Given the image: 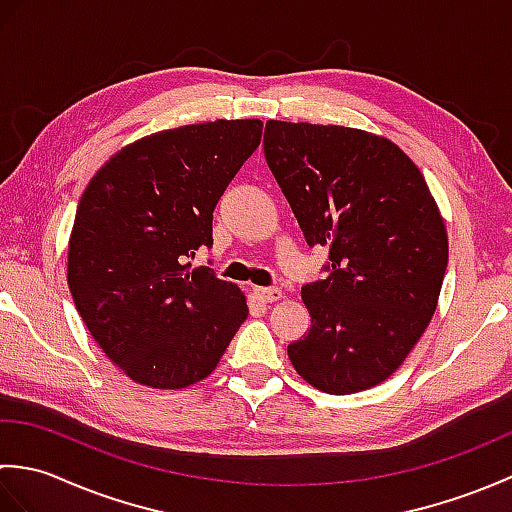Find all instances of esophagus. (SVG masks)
Masks as SVG:
<instances>
[{
    "instance_id": "obj_1",
    "label": "esophagus",
    "mask_w": 512,
    "mask_h": 512,
    "mask_svg": "<svg viewBox=\"0 0 512 512\" xmlns=\"http://www.w3.org/2000/svg\"><path fill=\"white\" fill-rule=\"evenodd\" d=\"M255 295L262 299L264 303H273V301H279L281 299V290L279 288H255Z\"/></svg>"
}]
</instances>
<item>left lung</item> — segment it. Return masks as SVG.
Here are the masks:
<instances>
[{
	"label": "left lung",
	"instance_id": "obj_1",
	"mask_svg": "<svg viewBox=\"0 0 512 512\" xmlns=\"http://www.w3.org/2000/svg\"><path fill=\"white\" fill-rule=\"evenodd\" d=\"M264 156L310 248L330 250L325 279L301 288L308 334L288 345L325 394L383 383L438 306L447 231L420 169L361 129L268 121Z\"/></svg>",
	"mask_w": 512,
	"mask_h": 512
}]
</instances>
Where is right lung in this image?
Listing matches in <instances>:
<instances>
[{"label":"right lung","instance_id":"right-lung-1","mask_svg":"<svg viewBox=\"0 0 512 512\" xmlns=\"http://www.w3.org/2000/svg\"><path fill=\"white\" fill-rule=\"evenodd\" d=\"M262 121L184 125L118 151L76 209L68 286L101 350L136 380L180 389L209 376L248 317L209 266L213 211L262 140Z\"/></svg>","mask_w":512,"mask_h":512}]
</instances>
